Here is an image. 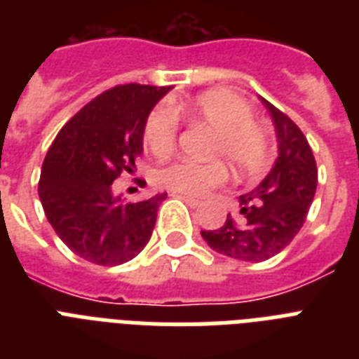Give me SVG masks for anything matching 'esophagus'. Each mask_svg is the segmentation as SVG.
<instances>
[{
    "label": "esophagus",
    "mask_w": 359,
    "mask_h": 359,
    "mask_svg": "<svg viewBox=\"0 0 359 359\" xmlns=\"http://www.w3.org/2000/svg\"><path fill=\"white\" fill-rule=\"evenodd\" d=\"M177 197H180V199H182V201H184L186 205H190L191 208H196V207H199V205H201V201H199V199H194V197L182 196V194H177Z\"/></svg>",
    "instance_id": "esophagus-1"
}]
</instances>
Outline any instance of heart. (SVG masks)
Segmentation results:
<instances>
[{"label":"heart","instance_id":"b5f03b06","mask_svg":"<svg viewBox=\"0 0 359 359\" xmlns=\"http://www.w3.org/2000/svg\"><path fill=\"white\" fill-rule=\"evenodd\" d=\"M207 124L212 128L205 154L229 163L236 177L248 179L266 169L272 156V143L266 126L253 119V109L244 98L224 89H214L199 97L177 102L168 108L152 109L143 126V140L149 151L165 156L175 149L179 121ZM227 177V169L217 160L191 162L180 160L160 171V184L175 194L201 197L219 186Z\"/></svg>","mask_w":359,"mask_h":359}]
</instances>
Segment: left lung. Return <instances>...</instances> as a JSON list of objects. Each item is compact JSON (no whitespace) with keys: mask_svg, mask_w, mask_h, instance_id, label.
Segmentation results:
<instances>
[{"mask_svg":"<svg viewBox=\"0 0 359 359\" xmlns=\"http://www.w3.org/2000/svg\"><path fill=\"white\" fill-rule=\"evenodd\" d=\"M278 135V160L255 190L238 197L240 218L227 214L219 229L201 231L218 253L261 262L292 242L306 222L317 191V162L298 124L262 98Z\"/></svg>","mask_w":359,"mask_h":359,"instance_id":"left-lung-1","label":"left lung"}]
</instances>
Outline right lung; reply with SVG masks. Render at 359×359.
I'll return each mask as SVG.
<instances>
[{
	"label": "right lung",
	"mask_w": 359,
	"mask_h": 359,
	"mask_svg": "<svg viewBox=\"0 0 359 359\" xmlns=\"http://www.w3.org/2000/svg\"><path fill=\"white\" fill-rule=\"evenodd\" d=\"M171 87H111L59 130L42 162L39 197L57 236L81 259L117 266L147 245L168 194L123 203L115 179L134 173L143 152V126Z\"/></svg>",
	"instance_id": "add662e5"
}]
</instances>
